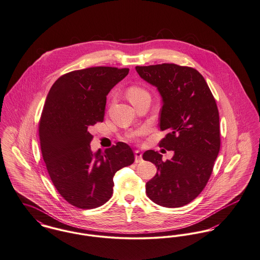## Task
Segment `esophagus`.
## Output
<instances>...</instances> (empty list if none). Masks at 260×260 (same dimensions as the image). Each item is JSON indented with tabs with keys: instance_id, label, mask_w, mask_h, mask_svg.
Wrapping results in <instances>:
<instances>
[{
	"instance_id": "34e87169",
	"label": "esophagus",
	"mask_w": 260,
	"mask_h": 260,
	"mask_svg": "<svg viewBox=\"0 0 260 260\" xmlns=\"http://www.w3.org/2000/svg\"><path fill=\"white\" fill-rule=\"evenodd\" d=\"M135 156H136V163H140L142 161V154L140 151H136L135 152Z\"/></svg>"
}]
</instances>
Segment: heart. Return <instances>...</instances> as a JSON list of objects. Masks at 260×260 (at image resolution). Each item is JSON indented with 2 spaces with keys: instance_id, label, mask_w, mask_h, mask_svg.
Here are the masks:
<instances>
[{
  "instance_id": "obj_1",
  "label": "heart",
  "mask_w": 260,
  "mask_h": 260,
  "mask_svg": "<svg viewBox=\"0 0 260 260\" xmlns=\"http://www.w3.org/2000/svg\"><path fill=\"white\" fill-rule=\"evenodd\" d=\"M145 93H147V92H146L144 89L139 87V86H132V87H129V88L127 89V98L129 99V101L133 100V99L139 97V96L142 95V94H145ZM143 131H144V129L140 131L139 133L131 134V135L128 136V139H129V140H136V139L138 138V136H139L140 134H141Z\"/></svg>"
}]
</instances>
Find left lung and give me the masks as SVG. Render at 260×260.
Masks as SVG:
<instances>
[{"label": "left lung", "mask_w": 260, "mask_h": 260, "mask_svg": "<svg viewBox=\"0 0 260 260\" xmlns=\"http://www.w3.org/2000/svg\"><path fill=\"white\" fill-rule=\"evenodd\" d=\"M140 77L157 87L163 105L159 147L173 150L171 160L147 150L142 158L157 167L146 183L148 198L166 208H179L199 196L213 172L220 147V117L216 100L204 77L188 66L162 63L136 67Z\"/></svg>", "instance_id": "left-lung-1"}]
</instances>
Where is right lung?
I'll list each match as a JSON object with an SVG mask.
<instances>
[{
	"label": "right lung",
	"instance_id": "1",
	"mask_svg": "<svg viewBox=\"0 0 260 260\" xmlns=\"http://www.w3.org/2000/svg\"><path fill=\"white\" fill-rule=\"evenodd\" d=\"M109 66L74 70L52 85L40 120V149L61 197L80 209H95L111 199L114 175L134 163L132 148L118 142L93 154L90 129L104 120L107 95L128 74Z\"/></svg>",
	"mask_w": 260,
	"mask_h": 260
}]
</instances>
